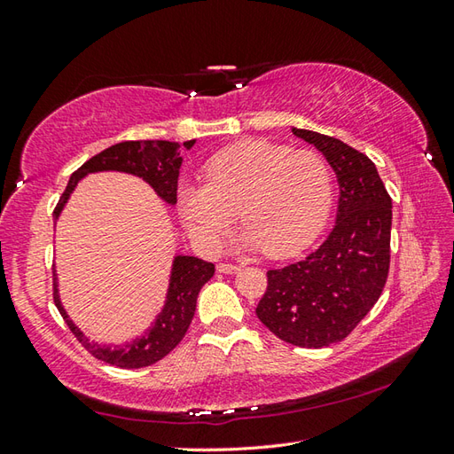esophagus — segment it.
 Listing matches in <instances>:
<instances>
[{
	"label": "esophagus",
	"instance_id": "1",
	"mask_svg": "<svg viewBox=\"0 0 454 454\" xmlns=\"http://www.w3.org/2000/svg\"><path fill=\"white\" fill-rule=\"evenodd\" d=\"M216 271L222 273V275H234L239 271L238 265H232V263H218L216 265Z\"/></svg>",
	"mask_w": 454,
	"mask_h": 454
}]
</instances>
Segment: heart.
Listing matches in <instances>:
<instances>
[{"mask_svg": "<svg viewBox=\"0 0 454 454\" xmlns=\"http://www.w3.org/2000/svg\"><path fill=\"white\" fill-rule=\"evenodd\" d=\"M332 199V169L322 153L242 140L208 160L202 185L179 187L177 212L187 232L207 246L218 244L238 215L246 228L238 247L281 259L314 242Z\"/></svg>", "mask_w": 454, "mask_h": 454, "instance_id": "1", "label": "heart"}]
</instances>
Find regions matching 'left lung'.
Instances as JSON below:
<instances>
[{
	"label": "left lung",
	"instance_id": "8db88e82",
	"mask_svg": "<svg viewBox=\"0 0 454 454\" xmlns=\"http://www.w3.org/2000/svg\"><path fill=\"white\" fill-rule=\"evenodd\" d=\"M291 130L312 144L335 173V224L302 262L267 271L269 285L255 314L278 340L320 349L345 340L387 285L392 199L364 153L320 132Z\"/></svg>",
	"mask_w": 454,
	"mask_h": 454
}]
</instances>
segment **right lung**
Instances as JSON below:
<instances>
[{"label": "right lung", "mask_w": 454, "mask_h": 454, "mask_svg": "<svg viewBox=\"0 0 454 454\" xmlns=\"http://www.w3.org/2000/svg\"><path fill=\"white\" fill-rule=\"evenodd\" d=\"M195 142L197 140H187L183 144L168 140L121 142L107 150H103L90 161H85L70 177V181H67L64 195L60 197V202H58V207L54 210V220L60 218L62 210L74 195L78 183L91 176V173L103 171L127 173V176H134L146 181L153 189V192H156L168 207H176L177 177L183 163L181 150H191L195 146ZM212 275H215V265L212 263L202 262V259L192 255L177 254L171 262L168 293L161 310L146 327V332L122 345L91 341L90 337L82 332V327L75 325V322L72 320L70 314L66 312V308L62 304L56 271L54 302L66 324L70 325L72 333L78 337L80 343L95 356V359L105 361L113 366H121V369H142V366L158 363L179 345L183 335L189 330L192 316H195L197 296L200 293V288L205 286L207 281H210Z\"/></svg>", "instance_id": "right-lung-1"}]
</instances>
